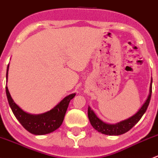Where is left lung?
<instances>
[{
    "label": "left lung",
    "instance_id": "left-lung-1",
    "mask_svg": "<svg viewBox=\"0 0 158 158\" xmlns=\"http://www.w3.org/2000/svg\"><path fill=\"white\" fill-rule=\"evenodd\" d=\"M151 83H152V79H151V85H150V92L148 95L147 100L143 104L141 108L135 113L134 115L130 117L128 119L122 121L120 122H118L116 124H107L106 122H102L100 120L96 114L94 113V111L91 109V108H88V117L90 123L92 126L93 127L95 130L98 131V132L104 135H120L122 134L126 133L130 129H131L139 122L140 119L143 116V114L145 113L146 110H147L148 105L150 103V100H151V92H152V86H151Z\"/></svg>",
    "mask_w": 158,
    "mask_h": 158
}]
</instances>
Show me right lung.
<instances>
[{"mask_svg":"<svg viewBox=\"0 0 158 158\" xmlns=\"http://www.w3.org/2000/svg\"><path fill=\"white\" fill-rule=\"evenodd\" d=\"M8 69L9 65L7 66L6 74L7 80ZM6 94L10 107L16 118L27 131L36 135H47L60 128L63 122L70 100L73 99L76 95L75 93L67 95L50 111L43 114H32L23 111L14 102L13 98H11L7 86H6Z\"/></svg>","mask_w":158,"mask_h":158,"instance_id":"obj_1","label":"right lung"}]
</instances>
